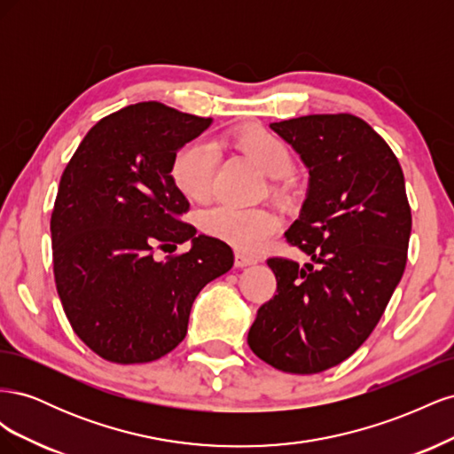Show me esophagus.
I'll return each mask as SVG.
<instances>
[{
    "instance_id": "34e87169",
    "label": "esophagus",
    "mask_w": 454,
    "mask_h": 454,
    "mask_svg": "<svg viewBox=\"0 0 454 454\" xmlns=\"http://www.w3.org/2000/svg\"><path fill=\"white\" fill-rule=\"evenodd\" d=\"M254 263H255V259L250 257V255H246L244 252H237V254H235V265H237L239 269L254 265Z\"/></svg>"
}]
</instances>
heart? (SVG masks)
<instances>
[{
	"label": "heart",
	"mask_w": 454,
	"mask_h": 454,
	"mask_svg": "<svg viewBox=\"0 0 454 454\" xmlns=\"http://www.w3.org/2000/svg\"><path fill=\"white\" fill-rule=\"evenodd\" d=\"M217 144L250 159L272 180L286 177L294 168L290 147L280 136L259 125L232 129L225 132ZM215 162V149L208 142L191 140L184 144L174 153L170 164V177L176 189L189 200H206L212 193ZM274 193L284 195L286 185H274ZM200 227L208 237L222 240L239 252L255 254L280 231V219L265 210L219 204L202 215Z\"/></svg>",
	"instance_id": "1"
}]
</instances>
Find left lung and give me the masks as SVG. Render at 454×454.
Segmentation results:
<instances>
[{"label":"left lung","mask_w":454,"mask_h":454,"mask_svg":"<svg viewBox=\"0 0 454 454\" xmlns=\"http://www.w3.org/2000/svg\"><path fill=\"white\" fill-rule=\"evenodd\" d=\"M309 168V193L286 240L312 261L269 257L277 294L261 305L248 345L284 373L345 362L371 335L400 284L411 206L400 162L360 117L320 114L272 122Z\"/></svg>","instance_id":"8db88e82"}]
</instances>
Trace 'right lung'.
<instances>
[{
    "label": "right lung",
    "instance_id": "1",
    "mask_svg": "<svg viewBox=\"0 0 454 454\" xmlns=\"http://www.w3.org/2000/svg\"><path fill=\"white\" fill-rule=\"evenodd\" d=\"M212 119L140 102L100 119L60 177L51 215L52 270L74 332L100 358L145 364L185 339L202 287L235 255L182 222L172 157ZM192 239V250L174 254ZM160 249L169 255L154 259Z\"/></svg>",
    "mask_w": 454,
    "mask_h": 454
}]
</instances>
